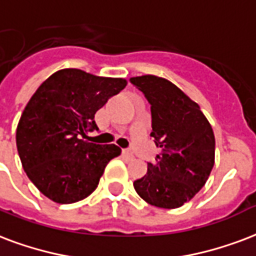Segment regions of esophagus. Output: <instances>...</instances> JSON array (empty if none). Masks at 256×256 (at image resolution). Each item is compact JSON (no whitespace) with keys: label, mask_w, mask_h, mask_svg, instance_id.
<instances>
[{"label":"esophagus","mask_w":256,"mask_h":256,"mask_svg":"<svg viewBox=\"0 0 256 256\" xmlns=\"http://www.w3.org/2000/svg\"><path fill=\"white\" fill-rule=\"evenodd\" d=\"M122 153H124V156H126L128 160L134 158V154H132V152L130 149H124L122 150Z\"/></svg>","instance_id":"1"}]
</instances>
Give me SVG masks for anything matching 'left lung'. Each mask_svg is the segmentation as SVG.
<instances>
[{"label":"left lung","mask_w":256,"mask_h":256,"mask_svg":"<svg viewBox=\"0 0 256 256\" xmlns=\"http://www.w3.org/2000/svg\"><path fill=\"white\" fill-rule=\"evenodd\" d=\"M152 110L150 136L160 148L156 162L134 181L146 202L178 208L204 186L214 164V136L200 107L177 86L154 75L132 78Z\"/></svg>","instance_id":"obj_1"}]
</instances>
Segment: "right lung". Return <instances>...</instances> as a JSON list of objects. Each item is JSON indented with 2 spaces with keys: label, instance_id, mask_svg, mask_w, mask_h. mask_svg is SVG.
I'll use <instances>...</instances> for the list:
<instances>
[{
  "label": "right lung",
  "instance_id": "obj_1",
  "mask_svg": "<svg viewBox=\"0 0 256 256\" xmlns=\"http://www.w3.org/2000/svg\"><path fill=\"white\" fill-rule=\"evenodd\" d=\"M128 82L67 68L50 75L20 118L16 144L29 180L58 204L83 200L96 189L115 145L86 141L98 130L94 116Z\"/></svg>",
  "mask_w": 256,
  "mask_h": 256
}]
</instances>
